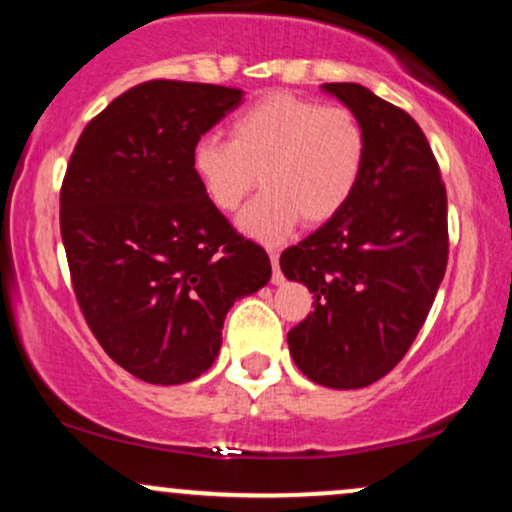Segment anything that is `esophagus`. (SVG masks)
Returning <instances> with one entry per match:
<instances>
[{
    "label": "esophagus",
    "mask_w": 512,
    "mask_h": 512,
    "mask_svg": "<svg viewBox=\"0 0 512 512\" xmlns=\"http://www.w3.org/2000/svg\"><path fill=\"white\" fill-rule=\"evenodd\" d=\"M269 260H272V281L274 284H281V281H284V274H281V269H279V250H274V248H269Z\"/></svg>",
    "instance_id": "1"
}]
</instances>
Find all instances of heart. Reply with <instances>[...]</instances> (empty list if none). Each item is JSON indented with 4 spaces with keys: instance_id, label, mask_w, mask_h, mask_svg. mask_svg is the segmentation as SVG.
<instances>
[{
    "instance_id": "1",
    "label": "heart",
    "mask_w": 512,
    "mask_h": 512,
    "mask_svg": "<svg viewBox=\"0 0 512 512\" xmlns=\"http://www.w3.org/2000/svg\"><path fill=\"white\" fill-rule=\"evenodd\" d=\"M366 163V129L346 105H322L291 93H267L228 122V142L202 137L192 173L219 211H236L240 228L267 240L284 238L301 219L320 226L346 207Z\"/></svg>"
}]
</instances>
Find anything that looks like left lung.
Instances as JSON below:
<instances>
[{"mask_svg": "<svg viewBox=\"0 0 512 512\" xmlns=\"http://www.w3.org/2000/svg\"><path fill=\"white\" fill-rule=\"evenodd\" d=\"M366 129V163L346 207L281 252L286 279L313 293L289 332L317 385L366 387L402 361L448 267V195L414 117L358 84H325Z\"/></svg>", "mask_w": 512, "mask_h": 512, "instance_id": "obj_1", "label": "left lung"}]
</instances>
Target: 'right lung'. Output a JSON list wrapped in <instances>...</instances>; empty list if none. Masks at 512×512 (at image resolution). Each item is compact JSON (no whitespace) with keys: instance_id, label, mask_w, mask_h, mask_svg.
<instances>
[{"instance_id":"add662e5","label":"right lung","mask_w":512,"mask_h":512,"mask_svg":"<svg viewBox=\"0 0 512 512\" xmlns=\"http://www.w3.org/2000/svg\"><path fill=\"white\" fill-rule=\"evenodd\" d=\"M243 91L154 79L81 132L60 190V231L86 325L117 366L151 385L211 368L223 317L272 276L262 245L204 195L192 149Z\"/></svg>"}]
</instances>
